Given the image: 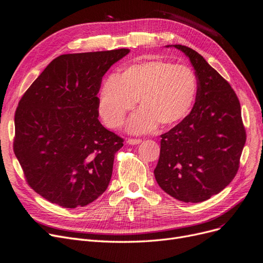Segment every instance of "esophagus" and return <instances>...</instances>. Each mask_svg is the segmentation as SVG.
Listing matches in <instances>:
<instances>
[{"label": "esophagus", "mask_w": 263, "mask_h": 263, "mask_svg": "<svg viewBox=\"0 0 263 263\" xmlns=\"http://www.w3.org/2000/svg\"><path fill=\"white\" fill-rule=\"evenodd\" d=\"M142 140L141 139H137V138H129L128 140H127V143H129V144H139L140 142H141Z\"/></svg>", "instance_id": "esophagus-1"}]
</instances>
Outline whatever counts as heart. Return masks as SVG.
I'll list each match as a JSON object with an SVG mask.
<instances>
[{
  "label": "heart",
  "instance_id": "heart-1",
  "mask_svg": "<svg viewBox=\"0 0 263 263\" xmlns=\"http://www.w3.org/2000/svg\"><path fill=\"white\" fill-rule=\"evenodd\" d=\"M198 83L194 71L174 63L155 60L126 67L120 78L108 76L99 93V111L105 124L117 128L125 116L141 106L128 122L132 133L172 126L188 115L195 103Z\"/></svg>",
  "mask_w": 263,
  "mask_h": 263
}]
</instances>
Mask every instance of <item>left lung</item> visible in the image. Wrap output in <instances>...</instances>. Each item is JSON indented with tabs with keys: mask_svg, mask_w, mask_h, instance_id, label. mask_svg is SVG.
Returning a JSON list of instances; mask_svg holds the SVG:
<instances>
[{
	"mask_svg": "<svg viewBox=\"0 0 263 263\" xmlns=\"http://www.w3.org/2000/svg\"><path fill=\"white\" fill-rule=\"evenodd\" d=\"M173 47L189 58L198 89L192 112L161 135L155 176L159 186L177 200L202 202L236 176L246 130L239 100L228 81L195 50Z\"/></svg>",
	"mask_w": 263,
	"mask_h": 263,
	"instance_id": "1",
	"label": "left lung"
}]
</instances>
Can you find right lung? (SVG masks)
Returning a JSON list of instances; mask_svg holds the SVG:
<instances>
[{"label": "right lung", "instance_id": "1", "mask_svg": "<svg viewBox=\"0 0 263 263\" xmlns=\"http://www.w3.org/2000/svg\"><path fill=\"white\" fill-rule=\"evenodd\" d=\"M128 49L63 54L22 97L13 149L26 182L48 201L85 206L111 180L124 139L99 122L103 75Z\"/></svg>", "mask_w": 263, "mask_h": 263}]
</instances>
